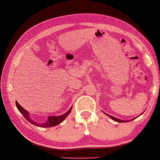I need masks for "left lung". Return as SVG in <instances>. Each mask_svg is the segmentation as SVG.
<instances>
[{
  "instance_id": "obj_1",
  "label": "left lung",
  "mask_w": 160,
  "mask_h": 160,
  "mask_svg": "<svg viewBox=\"0 0 160 160\" xmlns=\"http://www.w3.org/2000/svg\"><path fill=\"white\" fill-rule=\"evenodd\" d=\"M106 114L108 116V117H109L111 118V119H113V121H115V122H129L130 121V120H122V119H117V118H116V117H113V116H110L109 114H107V113H106ZM135 118H137V117H135ZM135 118H133V119H132L131 120H132V119H135Z\"/></svg>"
}]
</instances>
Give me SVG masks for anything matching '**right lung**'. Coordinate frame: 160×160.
Listing matches in <instances>:
<instances>
[{
  "mask_svg": "<svg viewBox=\"0 0 160 160\" xmlns=\"http://www.w3.org/2000/svg\"><path fill=\"white\" fill-rule=\"evenodd\" d=\"M16 106L17 109H18L19 112L23 115V117L25 118L26 120H28L30 123L34 124V125H36L37 127H39V128H52V127L58 125V124H60L61 122L64 121L65 118L69 115V113H71V111L72 110V108H73V106H71V108H70L67 112H65V113H63V114L60 116H54V117L53 116H51V117H48L47 122H43V123H38V122L33 121V120L30 118L29 112H28L25 108H23L17 102H16Z\"/></svg>",
  "mask_w": 160,
  "mask_h": 160,
  "instance_id": "obj_1",
  "label": "right lung"
}]
</instances>
